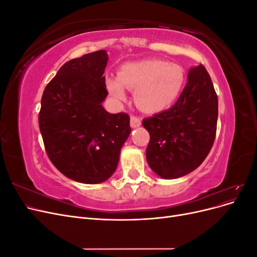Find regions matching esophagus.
Masks as SVG:
<instances>
[{"label": "esophagus", "mask_w": 257, "mask_h": 257, "mask_svg": "<svg viewBox=\"0 0 257 257\" xmlns=\"http://www.w3.org/2000/svg\"><path fill=\"white\" fill-rule=\"evenodd\" d=\"M141 125H142V120L139 119V118H137V116L132 115L131 116V127L135 128V127H138V126H141Z\"/></svg>", "instance_id": "1"}]
</instances>
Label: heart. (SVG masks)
<instances>
[{"instance_id":"b5f03b06","label":"heart","mask_w":257,"mask_h":257,"mask_svg":"<svg viewBox=\"0 0 257 257\" xmlns=\"http://www.w3.org/2000/svg\"><path fill=\"white\" fill-rule=\"evenodd\" d=\"M183 81L184 72L180 65L163 60H141L124 64L118 77L108 76L106 85L119 102L126 100L125 88L135 90L137 106L148 113H155L175 102Z\"/></svg>"}]
</instances>
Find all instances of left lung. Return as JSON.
I'll return each instance as SVG.
<instances>
[{
    "instance_id": "8db88e82",
    "label": "left lung",
    "mask_w": 257,
    "mask_h": 257,
    "mask_svg": "<svg viewBox=\"0 0 257 257\" xmlns=\"http://www.w3.org/2000/svg\"><path fill=\"white\" fill-rule=\"evenodd\" d=\"M217 113V96L206 68L191 67L176 104L143 121L150 134L146 158L153 172L177 179L195 170L214 143Z\"/></svg>"
}]
</instances>
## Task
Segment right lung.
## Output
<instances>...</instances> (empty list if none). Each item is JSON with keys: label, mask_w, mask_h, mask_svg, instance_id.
Segmentation results:
<instances>
[{"label": "right lung", "mask_w": 257, "mask_h": 257, "mask_svg": "<svg viewBox=\"0 0 257 257\" xmlns=\"http://www.w3.org/2000/svg\"><path fill=\"white\" fill-rule=\"evenodd\" d=\"M107 62L106 50L66 62L42 96L38 123L46 152L59 172L76 182L109 179L131 134L130 116L109 113L102 105L108 95Z\"/></svg>", "instance_id": "add662e5"}]
</instances>
